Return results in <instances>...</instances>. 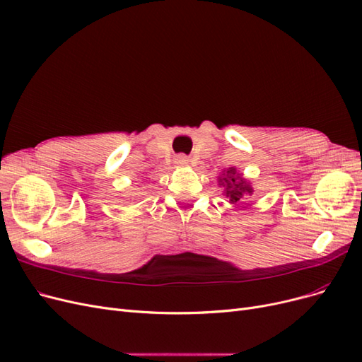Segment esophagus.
Instances as JSON below:
<instances>
[{
    "label": "esophagus",
    "mask_w": 362,
    "mask_h": 362,
    "mask_svg": "<svg viewBox=\"0 0 362 362\" xmlns=\"http://www.w3.org/2000/svg\"><path fill=\"white\" fill-rule=\"evenodd\" d=\"M189 161V157L185 156H177V158H175V164H178V166H187Z\"/></svg>",
    "instance_id": "34e87169"
}]
</instances>
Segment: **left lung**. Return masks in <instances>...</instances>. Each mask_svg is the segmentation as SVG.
Listing matches in <instances>:
<instances>
[{
  "label": "left lung",
  "mask_w": 362,
  "mask_h": 362,
  "mask_svg": "<svg viewBox=\"0 0 362 362\" xmlns=\"http://www.w3.org/2000/svg\"><path fill=\"white\" fill-rule=\"evenodd\" d=\"M218 180V185L223 187V194L231 204L249 199L254 194V189L247 180L243 178L242 173H238L235 168H229L222 172Z\"/></svg>",
  "instance_id": "1"
}]
</instances>
